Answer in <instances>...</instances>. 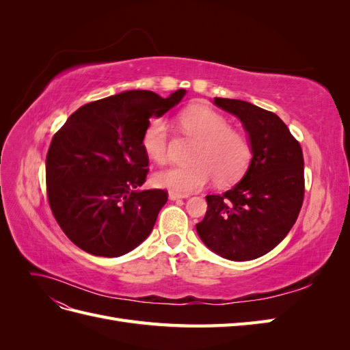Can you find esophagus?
I'll list each match as a JSON object with an SVG mask.
<instances>
[{"label": "esophagus", "mask_w": 350, "mask_h": 350, "mask_svg": "<svg viewBox=\"0 0 350 350\" xmlns=\"http://www.w3.org/2000/svg\"><path fill=\"white\" fill-rule=\"evenodd\" d=\"M181 198H187V196H184V194H178V193H174V191H169V200L175 201V200H181Z\"/></svg>", "instance_id": "34e87169"}]
</instances>
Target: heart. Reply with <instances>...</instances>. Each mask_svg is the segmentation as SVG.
<instances>
[{
  "label": "heart",
  "mask_w": 350,
  "mask_h": 350,
  "mask_svg": "<svg viewBox=\"0 0 350 350\" xmlns=\"http://www.w3.org/2000/svg\"><path fill=\"white\" fill-rule=\"evenodd\" d=\"M184 130L200 137L189 165L171 163L153 174L152 181L159 188L178 194H189L207 185L215 178L219 183L235 179L250 161V144L243 135L229 130V122L220 113L206 107H194L179 115ZM146 154L154 162L167 156L169 122L154 118L146 126L142 139Z\"/></svg>",
  "instance_id": "1"
}]
</instances>
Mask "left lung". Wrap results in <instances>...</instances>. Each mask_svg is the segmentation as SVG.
Here are the masks:
<instances>
[{
	"label": "left lung",
	"instance_id": "left-lung-1",
	"mask_svg": "<svg viewBox=\"0 0 350 350\" xmlns=\"http://www.w3.org/2000/svg\"><path fill=\"white\" fill-rule=\"evenodd\" d=\"M213 103L241 121L252 156L239 183L220 196H206V216L196 229L217 256L256 260L289 234L299 215L302 149L276 113L239 99L215 98Z\"/></svg>",
	"mask_w": 350,
	"mask_h": 350
}]
</instances>
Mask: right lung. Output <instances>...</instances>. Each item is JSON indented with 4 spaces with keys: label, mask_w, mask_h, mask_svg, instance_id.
Returning a JSON list of instances; mask_svg holds the SVG:
<instances>
[{
    "label": "right lung",
    "mask_w": 350,
    "mask_h": 350,
    "mask_svg": "<svg viewBox=\"0 0 350 350\" xmlns=\"http://www.w3.org/2000/svg\"><path fill=\"white\" fill-rule=\"evenodd\" d=\"M179 89L163 99L150 90H126L90 102L68 116L46 156L52 213L79 248L120 257L150 235L166 204L163 189H140L147 157L142 139L150 118L183 100Z\"/></svg>",
    "instance_id": "add662e5"
}]
</instances>
